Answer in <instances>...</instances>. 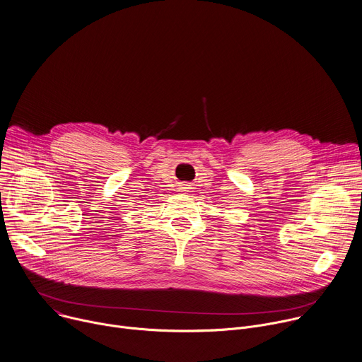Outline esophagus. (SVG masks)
<instances>
[{
	"instance_id": "1",
	"label": "esophagus",
	"mask_w": 362,
	"mask_h": 362,
	"mask_svg": "<svg viewBox=\"0 0 362 362\" xmlns=\"http://www.w3.org/2000/svg\"><path fill=\"white\" fill-rule=\"evenodd\" d=\"M188 188H189V187H188V184H182V185H181V189H182V191H187Z\"/></svg>"
}]
</instances>
